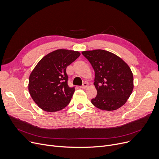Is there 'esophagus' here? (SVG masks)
Segmentation results:
<instances>
[{"instance_id":"esophagus-1","label":"esophagus","mask_w":159,"mask_h":159,"mask_svg":"<svg viewBox=\"0 0 159 159\" xmlns=\"http://www.w3.org/2000/svg\"><path fill=\"white\" fill-rule=\"evenodd\" d=\"M88 84L86 82H84V83H83V85L82 86H80V88H82V89H85V88H86L87 87H88Z\"/></svg>"}]
</instances>
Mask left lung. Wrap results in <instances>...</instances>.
<instances>
[{
    "label": "left lung",
    "instance_id": "left-lung-1",
    "mask_svg": "<svg viewBox=\"0 0 159 159\" xmlns=\"http://www.w3.org/2000/svg\"><path fill=\"white\" fill-rule=\"evenodd\" d=\"M95 71L97 91L91 103L100 110H116L128 101L133 89V73L122 58L102 49L82 52Z\"/></svg>",
    "mask_w": 159,
    "mask_h": 159
}]
</instances>
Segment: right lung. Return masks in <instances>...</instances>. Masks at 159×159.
<instances>
[{
	"label": "right lung",
	"instance_id": "add662e5",
	"mask_svg": "<svg viewBox=\"0 0 159 159\" xmlns=\"http://www.w3.org/2000/svg\"><path fill=\"white\" fill-rule=\"evenodd\" d=\"M80 55L77 51L57 49L44 56L33 70L28 90L42 110L55 112L69 104L75 89L68 85L66 68Z\"/></svg>",
	"mask_w": 159,
	"mask_h": 159
}]
</instances>
